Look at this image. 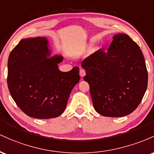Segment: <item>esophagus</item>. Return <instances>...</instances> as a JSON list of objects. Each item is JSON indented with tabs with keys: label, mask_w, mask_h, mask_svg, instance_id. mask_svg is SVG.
I'll list each match as a JSON object with an SVG mask.
<instances>
[{
	"label": "esophagus",
	"mask_w": 154,
	"mask_h": 154,
	"mask_svg": "<svg viewBox=\"0 0 154 154\" xmlns=\"http://www.w3.org/2000/svg\"><path fill=\"white\" fill-rule=\"evenodd\" d=\"M79 74H80L81 77H84V75H86V70L84 69H80V72H79Z\"/></svg>",
	"instance_id": "34e87169"
}]
</instances>
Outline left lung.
I'll return each mask as SVG.
<instances>
[{"label": "left lung", "mask_w": 154, "mask_h": 154, "mask_svg": "<svg viewBox=\"0 0 154 154\" xmlns=\"http://www.w3.org/2000/svg\"><path fill=\"white\" fill-rule=\"evenodd\" d=\"M82 67L97 113L122 117L137 108L148 86V71L142 51L129 35H115L108 51H95Z\"/></svg>", "instance_id": "8db88e82"}]
</instances>
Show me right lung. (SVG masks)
I'll use <instances>...</instances> for the list:
<instances>
[{"label":"right lung","mask_w":154,"mask_h":154,"mask_svg":"<svg viewBox=\"0 0 154 154\" xmlns=\"http://www.w3.org/2000/svg\"><path fill=\"white\" fill-rule=\"evenodd\" d=\"M46 38L22 39L10 53L7 84L10 94L25 114L35 119L56 118L63 113L79 69L62 72L61 55L50 56Z\"/></svg>","instance_id":"add662e5"}]
</instances>
